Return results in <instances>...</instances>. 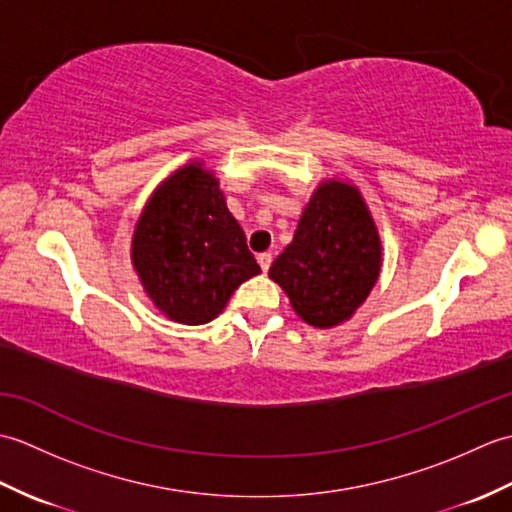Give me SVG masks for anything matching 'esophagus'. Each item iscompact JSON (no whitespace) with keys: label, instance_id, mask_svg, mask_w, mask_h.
Returning a JSON list of instances; mask_svg holds the SVG:
<instances>
[{"label":"esophagus","instance_id":"1","mask_svg":"<svg viewBox=\"0 0 512 512\" xmlns=\"http://www.w3.org/2000/svg\"><path fill=\"white\" fill-rule=\"evenodd\" d=\"M257 262H259V266H262L264 273H268L270 264H273V253H262V255L257 257Z\"/></svg>","mask_w":512,"mask_h":512}]
</instances>
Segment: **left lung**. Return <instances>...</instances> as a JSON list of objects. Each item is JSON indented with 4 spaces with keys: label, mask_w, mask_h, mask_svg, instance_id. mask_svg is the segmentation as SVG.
<instances>
[{
    "label": "left lung",
    "mask_w": 512,
    "mask_h": 512,
    "mask_svg": "<svg viewBox=\"0 0 512 512\" xmlns=\"http://www.w3.org/2000/svg\"><path fill=\"white\" fill-rule=\"evenodd\" d=\"M378 270L380 239L361 193L345 182H323L268 275L303 321L332 328L367 299Z\"/></svg>",
    "instance_id": "obj_1"
}]
</instances>
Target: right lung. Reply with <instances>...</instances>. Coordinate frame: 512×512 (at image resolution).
Segmentation results:
<instances>
[{"label": "right lung", "instance_id": "right-lung-1", "mask_svg": "<svg viewBox=\"0 0 512 512\" xmlns=\"http://www.w3.org/2000/svg\"><path fill=\"white\" fill-rule=\"evenodd\" d=\"M132 259L158 310L184 325L209 323L242 281L262 273L220 182L200 162L151 195L136 224Z\"/></svg>", "mask_w": 512, "mask_h": 512}]
</instances>
